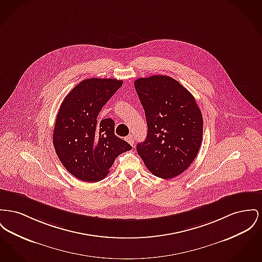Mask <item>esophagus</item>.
<instances>
[{"label": "esophagus", "instance_id": "34e87169", "mask_svg": "<svg viewBox=\"0 0 262 262\" xmlns=\"http://www.w3.org/2000/svg\"><path fill=\"white\" fill-rule=\"evenodd\" d=\"M125 140H126L129 144H132V145H134V143H135V138H134L132 135H129L128 137H126Z\"/></svg>", "mask_w": 262, "mask_h": 262}]
</instances>
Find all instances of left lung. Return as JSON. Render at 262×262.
Returning a JSON list of instances; mask_svg holds the SVG:
<instances>
[{"label":"left lung","mask_w":262,"mask_h":262,"mask_svg":"<svg viewBox=\"0 0 262 262\" xmlns=\"http://www.w3.org/2000/svg\"><path fill=\"white\" fill-rule=\"evenodd\" d=\"M135 88L144 108L147 136L137 150L145 166L170 179L196 158L203 139V117L195 98L169 76L139 78Z\"/></svg>","instance_id":"1"}]
</instances>
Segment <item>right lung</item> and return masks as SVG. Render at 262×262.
Masks as SVG:
<instances>
[{
	"label": "right lung",
	"instance_id": "obj_1",
	"mask_svg": "<svg viewBox=\"0 0 262 262\" xmlns=\"http://www.w3.org/2000/svg\"><path fill=\"white\" fill-rule=\"evenodd\" d=\"M122 85L123 81L113 78L85 79L65 97L59 108L53 145L62 165L82 181L103 180L115 159L133 148L115 135L112 119H97Z\"/></svg>",
	"mask_w": 262,
	"mask_h": 262
}]
</instances>
